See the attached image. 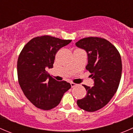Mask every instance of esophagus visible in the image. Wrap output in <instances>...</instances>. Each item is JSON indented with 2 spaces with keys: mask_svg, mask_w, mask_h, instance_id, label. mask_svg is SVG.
Masks as SVG:
<instances>
[{
  "mask_svg": "<svg viewBox=\"0 0 133 133\" xmlns=\"http://www.w3.org/2000/svg\"><path fill=\"white\" fill-rule=\"evenodd\" d=\"M71 87H72V88H74V87L76 86V85H77V84H75V83H73V82H71Z\"/></svg>",
  "mask_w": 133,
  "mask_h": 133,
  "instance_id": "1",
  "label": "esophagus"
}]
</instances>
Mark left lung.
<instances>
[{
    "instance_id": "1",
    "label": "left lung",
    "mask_w": 133,
    "mask_h": 133,
    "mask_svg": "<svg viewBox=\"0 0 133 133\" xmlns=\"http://www.w3.org/2000/svg\"><path fill=\"white\" fill-rule=\"evenodd\" d=\"M88 54L85 68L91 73L94 86H83L87 91L85 98L77 100L78 106L88 112L98 111L108 104L118 88L122 64L116 48L107 40L88 37L76 43Z\"/></svg>"
}]
</instances>
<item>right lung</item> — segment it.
<instances>
[{
    "instance_id": "add662e5",
    "label": "right lung",
    "mask_w": 133,
    "mask_h": 133,
    "mask_svg": "<svg viewBox=\"0 0 133 133\" xmlns=\"http://www.w3.org/2000/svg\"><path fill=\"white\" fill-rule=\"evenodd\" d=\"M71 42L44 35L31 39L22 49L17 62L18 83L27 98L37 108H55L71 87L67 82L53 78L45 70L53 68L57 52Z\"/></svg>"
}]
</instances>
